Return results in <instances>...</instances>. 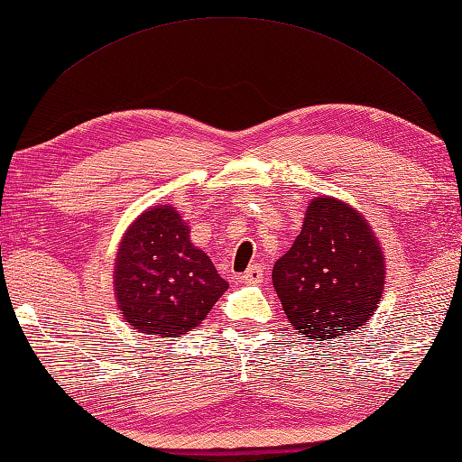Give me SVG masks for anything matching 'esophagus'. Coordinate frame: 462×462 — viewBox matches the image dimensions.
Instances as JSON below:
<instances>
[{
	"label": "esophagus",
	"mask_w": 462,
	"mask_h": 462,
	"mask_svg": "<svg viewBox=\"0 0 462 462\" xmlns=\"http://www.w3.org/2000/svg\"><path fill=\"white\" fill-rule=\"evenodd\" d=\"M263 279H264V271H263V266H258V264H250L246 268V273L240 276V281L246 282V284H254V282H260Z\"/></svg>",
	"instance_id": "obj_1"
}]
</instances>
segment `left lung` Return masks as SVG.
<instances>
[{
	"instance_id": "1",
	"label": "left lung",
	"mask_w": 462,
	"mask_h": 462,
	"mask_svg": "<svg viewBox=\"0 0 462 462\" xmlns=\"http://www.w3.org/2000/svg\"><path fill=\"white\" fill-rule=\"evenodd\" d=\"M273 284L297 333L349 337L370 321L385 284L380 240L362 212L331 196L307 204L303 228L274 263Z\"/></svg>"
}]
</instances>
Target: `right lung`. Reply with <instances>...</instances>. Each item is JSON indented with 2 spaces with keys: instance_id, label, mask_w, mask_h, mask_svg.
I'll use <instances>...</instances> for the list:
<instances>
[{
  "instance_id": "1",
  "label": "right lung",
  "mask_w": 462,
  "mask_h": 462,
  "mask_svg": "<svg viewBox=\"0 0 462 462\" xmlns=\"http://www.w3.org/2000/svg\"><path fill=\"white\" fill-rule=\"evenodd\" d=\"M116 307L133 329L180 337L198 327L228 289L212 260L189 240L173 206H153L131 222L113 268Z\"/></svg>"
}]
</instances>
